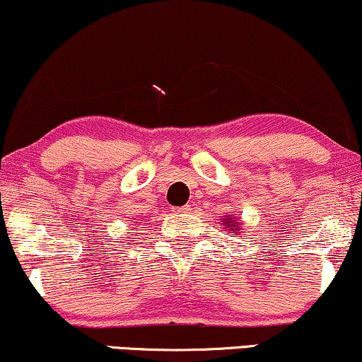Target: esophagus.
Masks as SVG:
<instances>
[{"label":"esophagus","mask_w":362,"mask_h":362,"mask_svg":"<svg viewBox=\"0 0 362 362\" xmlns=\"http://www.w3.org/2000/svg\"><path fill=\"white\" fill-rule=\"evenodd\" d=\"M172 212L173 214H189L190 212V207L189 205H184V207H175V209H172Z\"/></svg>","instance_id":"esophagus-1"}]
</instances>
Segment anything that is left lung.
Masks as SVG:
<instances>
[{"instance_id":"1","label":"left lung","mask_w":362,"mask_h":362,"mask_svg":"<svg viewBox=\"0 0 362 362\" xmlns=\"http://www.w3.org/2000/svg\"><path fill=\"white\" fill-rule=\"evenodd\" d=\"M222 222H223V226H226L227 230L232 232V235H235V230H240V228H239L240 222H239V221H232V217L223 218Z\"/></svg>"}]
</instances>
